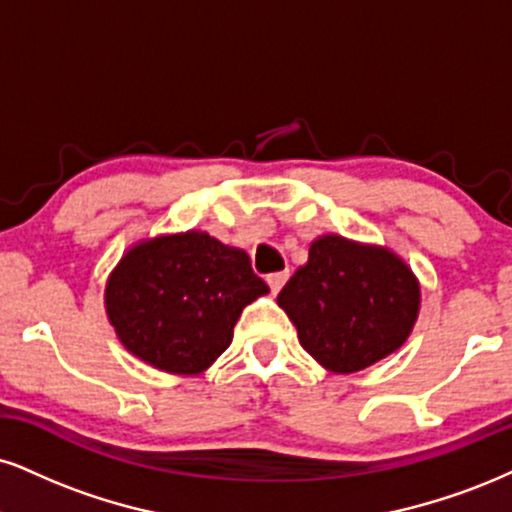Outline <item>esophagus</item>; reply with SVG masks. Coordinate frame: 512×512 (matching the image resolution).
I'll use <instances>...</instances> for the list:
<instances>
[{
	"instance_id": "1",
	"label": "esophagus",
	"mask_w": 512,
	"mask_h": 512,
	"mask_svg": "<svg viewBox=\"0 0 512 512\" xmlns=\"http://www.w3.org/2000/svg\"><path fill=\"white\" fill-rule=\"evenodd\" d=\"M287 277H289V273H287V270H285V273H270V275L266 277V282H268L270 292H273V294H277V292H280V289H282V287H285Z\"/></svg>"
}]
</instances>
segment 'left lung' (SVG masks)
Masks as SVG:
<instances>
[{
    "label": "left lung",
    "mask_w": 512,
    "mask_h": 512,
    "mask_svg": "<svg viewBox=\"0 0 512 512\" xmlns=\"http://www.w3.org/2000/svg\"><path fill=\"white\" fill-rule=\"evenodd\" d=\"M299 342L332 372H356L406 342L420 287L399 256L327 235L277 294Z\"/></svg>",
    "instance_id": "obj_1"
}]
</instances>
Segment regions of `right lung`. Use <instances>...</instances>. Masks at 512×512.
<instances>
[{
	"label": "right lung",
	"mask_w": 512,
	"mask_h": 512,
	"mask_svg": "<svg viewBox=\"0 0 512 512\" xmlns=\"http://www.w3.org/2000/svg\"><path fill=\"white\" fill-rule=\"evenodd\" d=\"M266 292L242 249L185 232L132 246L109 277L106 313L144 363L197 375L230 346L242 308Z\"/></svg>",
	"instance_id": "1"
}]
</instances>
